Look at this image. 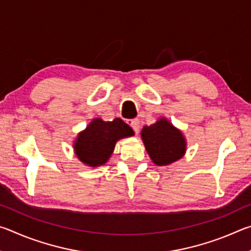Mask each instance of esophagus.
Segmentation results:
<instances>
[{
    "label": "esophagus",
    "instance_id": "obj_1",
    "mask_svg": "<svg viewBox=\"0 0 251 251\" xmlns=\"http://www.w3.org/2000/svg\"><path fill=\"white\" fill-rule=\"evenodd\" d=\"M129 125L131 126V128L135 130V133H138V130H139V121L138 120L129 121Z\"/></svg>",
    "mask_w": 251,
    "mask_h": 251
}]
</instances>
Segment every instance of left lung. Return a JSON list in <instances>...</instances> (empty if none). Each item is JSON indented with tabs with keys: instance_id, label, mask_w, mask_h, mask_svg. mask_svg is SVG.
<instances>
[{
	"instance_id": "obj_1",
	"label": "left lung",
	"mask_w": 251,
	"mask_h": 251,
	"mask_svg": "<svg viewBox=\"0 0 251 251\" xmlns=\"http://www.w3.org/2000/svg\"><path fill=\"white\" fill-rule=\"evenodd\" d=\"M141 135L151 159L158 166L175 163L186 152L184 135L165 117L151 126H144Z\"/></svg>"
}]
</instances>
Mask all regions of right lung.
<instances>
[{
	"label": "right lung",
	"mask_w": 251,
	"mask_h": 251,
	"mask_svg": "<svg viewBox=\"0 0 251 251\" xmlns=\"http://www.w3.org/2000/svg\"><path fill=\"white\" fill-rule=\"evenodd\" d=\"M133 135V129L121 118H115L112 122L94 118L77 135L74 143V151L82 163L87 166L97 167L109 159L117 141Z\"/></svg>",
	"instance_id": "right-lung-1"
}]
</instances>
